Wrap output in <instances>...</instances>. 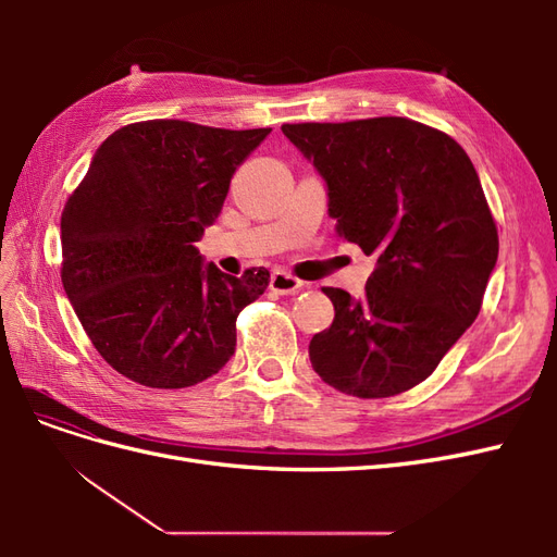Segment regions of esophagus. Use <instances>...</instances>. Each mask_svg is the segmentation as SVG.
<instances>
[{
	"label": "esophagus",
	"mask_w": 557,
	"mask_h": 557,
	"mask_svg": "<svg viewBox=\"0 0 557 557\" xmlns=\"http://www.w3.org/2000/svg\"><path fill=\"white\" fill-rule=\"evenodd\" d=\"M301 285H305V283L295 278V276H290V274H285V272H274L272 281H269V288H272L278 295H293V293L301 290Z\"/></svg>",
	"instance_id": "obj_1"
}]
</instances>
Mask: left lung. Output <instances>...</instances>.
<instances>
[{
    "label": "left lung",
    "instance_id": "8db88e82",
    "mask_svg": "<svg viewBox=\"0 0 557 557\" xmlns=\"http://www.w3.org/2000/svg\"><path fill=\"white\" fill-rule=\"evenodd\" d=\"M325 181L336 234L376 267L360 299L323 288L332 325L309 344L315 374L364 399L425 381L474 323L497 262V227L474 164L409 117L283 125Z\"/></svg>",
    "mask_w": 557,
    "mask_h": 557
}]
</instances>
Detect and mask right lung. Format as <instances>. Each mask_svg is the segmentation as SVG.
I'll list each match as a JSON object with an SVG mask.
<instances>
[{"label": "right lung", "instance_id": "right-lung-1", "mask_svg": "<svg viewBox=\"0 0 557 557\" xmlns=\"http://www.w3.org/2000/svg\"><path fill=\"white\" fill-rule=\"evenodd\" d=\"M269 132L146 121L97 148L62 211V285L117 374L174 391L234 356L237 315L267 290L269 272L223 274L195 242Z\"/></svg>", "mask_w": 557, "mask_h": 557}]
</instances>
